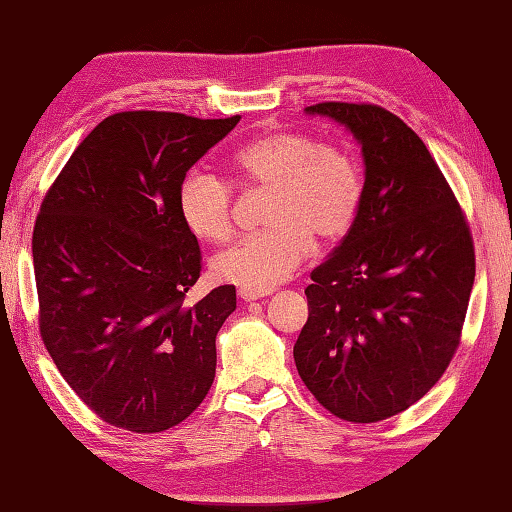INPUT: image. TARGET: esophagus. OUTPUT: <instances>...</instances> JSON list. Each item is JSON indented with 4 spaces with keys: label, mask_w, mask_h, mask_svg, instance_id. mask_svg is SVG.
<instances>
[{
    "label": "esophagus",
    "mask_w": 512,
    "mask_h": 512,
    "mask_svg": "<svg viewBox=\"0 0 512 512\" xmlns=\"http://www.w3.org/2000/svg\"><path fill=\"white\" fill-rule=\"evenodd\" d=\"M268 293L262 291H253V289H239V298L244 302H255V300H262Z\"/></svg>",
    "instance_id": "obj_1"
}]
</instances>
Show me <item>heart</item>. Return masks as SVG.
<instances>
[{"mask_svg": "<svg viewBox=\"0 0 512 512\" xmlns=\"http://www.w3.org/2000/svg\"><path fill=\"white\" fill-rule=\"evenodd\" d=\"M232 167L244 183L271 189L264 214L271 225L212 259L219 282L273 291L309 257L314 237H341L357 219L361 167L343 146L318 144L298 131L268 133L239 149ZM178 210L198 239L230 237L232 194L212 173H189L180 185Z\"/></svg>", "mask_w": 512, "mask_h": 512, "instance_id": "obj_1", "label": "heart"}]
</instances>
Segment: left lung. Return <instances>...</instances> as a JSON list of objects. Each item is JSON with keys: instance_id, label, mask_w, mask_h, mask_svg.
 I'll return each instance as SVG.
<instances>
[{"instance_id": "1", "label": "left lung", "mask_w": 512, "mask_h": 512, "mask_svg": "<svg viewBox=\"0 0 512 512\" xmlns=\"http://www.w3.org/2000/svg\"><path fill=\"white\" fill-rule=\"evenodd\" d=\"M363 158V196L341 246L305 289L309 318L293 345L302 381L336 418L379 422L443 377L474 287L465 216L424 142L370 103H316Z\"/></svg>"}]
</instances>
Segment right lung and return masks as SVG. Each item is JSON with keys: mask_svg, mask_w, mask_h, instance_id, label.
Listing matches in <instances>:
<instances>
[{"mask_svg": "<svg viewBox=\"0 0 512 512\" xmlns=\"http://www.w3.org/2000/svg\"><path fill=\"white\" fill-rule=\"evenodd\" d=\"M241 117L117 112L76 146L33 230L40 334L112 427L158 433L205 400L232 284L189 307L201 248L178 210L187 171Z\"/></svg>", "mask_w": 512, "mask_h": 512, "instance_id": "right-lung-1", "label": "right lung"}]
</instances>
